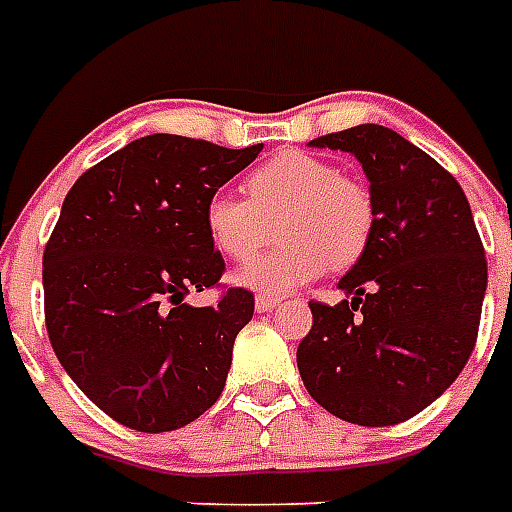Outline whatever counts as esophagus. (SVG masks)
I'll list each match as a JSON object with an SVG mask.
<instances>
[{"label":"esophagus","mask_w":512,"mask_h":512,"mask_svg":"<svg viewBox=\"0 0 512 512\" xmlns=\"http://www.w3.org/2000/svg\"><path fill=\"white\" fill-rule=\"evenodd\" d=\"M277 307H279V299H274V296H257L255 299L257 312H274Z\"/></svg>","instance_id":"esophagus-1"}]
</instances>
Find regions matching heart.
Returning <instances> with one entry per match:
<instances>
[{"label": "heart", "mask_w": 512, "mask_h": 512, "mask_svg": "<svg viewBox=\"0 0 512 512\" xmlns=\"http://www.w3.org/2000/svg\"><path fill=\"white\" fill-rule=\"evenodd\" d=\"M246 197L213 194L205 230L230 260L252 257L277 227L279 244L238 268L233 279L257 293L279 296L321 277L332 263L345 268L365 252L373 230L370 191L323 158L282 153L246 178Z\"/></svg>", "instance_id": "b5f03b06"}]
</instances>
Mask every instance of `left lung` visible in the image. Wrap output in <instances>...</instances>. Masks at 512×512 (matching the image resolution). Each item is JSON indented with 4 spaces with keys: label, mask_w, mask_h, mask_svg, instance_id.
I'll list each match as a JSON object with an SVG mask.
<instances>
[{
    "label": "left lung",
    "mask_w": 512,
    "mask_h": 512,
    "mask_svg": "<svg viewBox=\"0 0 512 512\" xmlns=\"http://www.w3.org/2000/svg\"><path fill=\"white\" fill-rule=\"evenodd\" d=\"M310 147L362 164L373 230L337 282L348 299L310 301L301 381L334 417L397 425L428 408L474 351L488 266L472 208L458 180L392 128L362 123Z\"/></svg>",
    "instance_id": "8db88e82"
}]
</instances>
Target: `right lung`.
Instances as JSON below:
<instances>
[{
    "label": "right lung",
    "instance_id": "right-lung-1",
    "mask_svg": "<svg viewBox=\"0 0 512 512\" xmlns=\"http://www.w3.org/2000/svg\"><path fill=\"white\" fill-rule=\"evenodd\" d=\"M260 150L142 136L87 169L62 202L43 252L51 348L73 384L126 428H183L222 395L255 296L230 288L213 307L183 299L224 271L205 202Z\"/></svg>",
    "mask_w": 512,
    "mask_h": 512
}]
</instances>
